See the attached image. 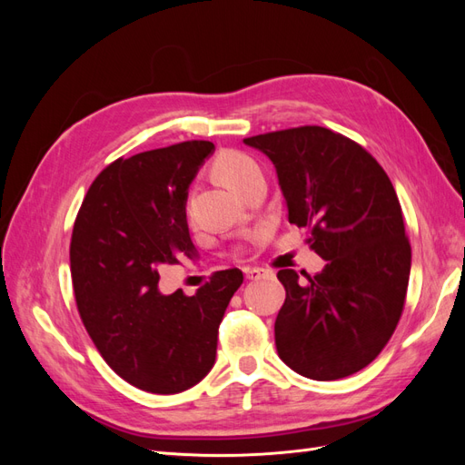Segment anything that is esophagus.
<instances>
[{"label": "esophagus", "instance_id": "esophagus-1", "mask_svg": "<svg viewBox=\"0 0 465 465\" xmlns=\"http://www.w3.org/2000/svg\"><path fill=\"white\" fill-rule=\"evenodd\" d=\"M246 273V279H250V281H256V279H262V277H265V270H262V267H248V270L244 272Z\"/></svg>", "mask_w": 465, "mask_h": 465}]
</instances>
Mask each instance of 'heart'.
I'll list each match as a JSON object with an SVG mask.
<instances>
[{
	"instance_id": "heart-1",
	"label": "heart",
	"mask_w": 465,
	"mask_h": 465,
	"mask_svg": "<svg viewBox=\"0 0 465 465\" xmlns=\"http://www.w3.org/2000/svg\"><path fill=\"white\" fill-rule=\"evenodd\" d=\"M215 173L224 184L238 193H242L252 182L262 178L258 161L242 151H227L219 154L215 161Z\"/></svg>"
}]
</instances>
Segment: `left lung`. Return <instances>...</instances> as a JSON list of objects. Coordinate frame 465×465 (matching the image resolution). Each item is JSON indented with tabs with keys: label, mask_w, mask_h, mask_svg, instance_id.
I'll use <instances>...</instances> for the list:
<instances>
[{
	"label": "left lung",
	"mask_w": 465,
	"mask_h": 465,
	"mask_svg": "<svg viewBox=\"0 0 465 465\" xmlns=\"http://www.w3.org/2000/svg\"><path fill=\"white\" fill-rule=\"evenodd\" d=\"M272 159L289 223L326 267L301 285L279 270L285 302L275 320L277 353L312 380L359 372L386 347L403 312L411 244L384 168L353 139L322 125L246 137Z\"/></svg>",
	"instance_id": "1"
}]
</instances>
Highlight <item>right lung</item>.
<instances>
[{
    "instance_id": "add662e5",
    "label": "right lung",
    "mask_w": 465,
    "mask_h": 465,
    "mask_svg": "<svg viewBox=\"0 0 465 465\" xmlns=\"http://www.w3.org/2000/svg\"><path fill=\"white\" fill-rule=\"evenodd\" d=\"M213 149L193 139L116 159L74 224L69 263L83 326L108 367L143 391H184L213 369L219 323L244 281L234 267L193 297L159 291L163 265L195 252L188 186Z\"/></svg>"
}]
</instances>
